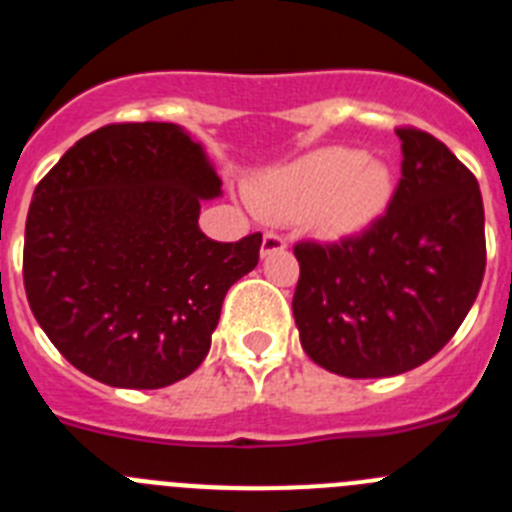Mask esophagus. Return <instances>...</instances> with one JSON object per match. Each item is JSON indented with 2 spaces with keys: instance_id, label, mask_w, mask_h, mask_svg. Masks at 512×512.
Returning <instances> with one entry per match:
<instances>
[{
  "instance_id": "1",
  "label": "esophagus",
  "mask_w": 512,
  "mask_h": 512,
  "mask_svg": "<svg viewBox=\"0 0 512 512\" xmlns=\"http://www.w3.org/2000/svg\"><path fill=\"white\" fill-rule=\"evenodd\" d=\"M287 248V238L279 233H266L264 235V241H261V256H271V253H277V251H284Z\"/></svg>"
}]
</instances>
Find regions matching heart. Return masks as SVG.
Instances as JSON below:
<instances>
[{"instance_id":"b5f03b06","label":"heart","mask_w":512,"mask_h":512,"mask_svg":"<svg viewBox=\"0 0 512 512\" xmlns=\"http://www.w3.org/2000/svg\"><path fill=\"white\" fill-rule=\"evenodd\" d=\"M392 197L390 166L354 148H320L271 166L246 184V200L266 220H302L328 241L359 235Z\"/></svg>"}]
</instances>
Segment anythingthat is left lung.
Masks as SVG:
<instances>
[{
	"label": "left lung",
	"instance_id": "left-lung-1",
	"mask_svg": "<svg viewBox=\"0 0 512 512\" xmlns=\"http://www.w3.org/2000/svg\"><path fill=\"white\" fill-rule=\"evenodd\" d=\"M390 207L341 243H297L292 312L305 354L351 379L405 374L436 356L485 277V207L472 171L423 130L400 128Z\"/></svg>",
	"mask_w": 512,
	"mask_h": 512
}]
</instances>
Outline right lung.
<instances>
[{"instance_id": "right-lung-1", "label": "right lung", "mask_w": 512, "mask_h": 512, "mask_svg": "<svg viewBox=\"0 0 512 512\" xmlns=\"http://www.w3.org/2000/svg\"><path fill=\"white\" fill-rule=\"evenodd\" d=\"M220 187L200 140L174 122L94 130L43 176L22 277L35 320L79 372L158 390L202 364L228 289L261 248V233H202V202Z\"/></svg>"}]
</instances>
